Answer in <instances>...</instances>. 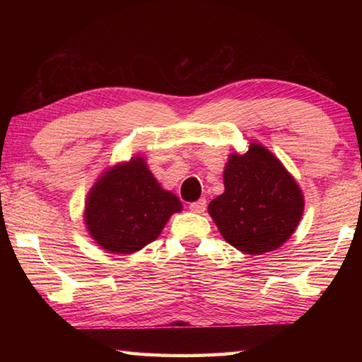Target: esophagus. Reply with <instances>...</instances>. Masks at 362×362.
I'll return each instance as SVG.
<instances>
[{"instance_id": "34e87169", "label": "esophagus", "mask_w": 362, "mask_h": 362, "mask_svg": "<svg viewBox=\"0 0 362 362\" xmlns=\"http://www.w3.org/2000/svg\"><path fill=\"white\" fill-rule=\"evenodd\" d=\"M189 211L196 214H203L206 211V199L201 198L198 201H194V203L189 204Z\"/></svg>"}]
</instances>
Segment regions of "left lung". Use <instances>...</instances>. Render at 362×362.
Instances as JSON below:
<instances>
[{"mask_svg": "<svg viewBox=\"0 0 362 362\" xmlns=\"http://www.w3.org/2000/svg\"><path fill=\"white\" fill-rule=\"evenodd\" d=\"M225 192L209 203L220 235L244 254L262 255L289 240L303 214V194L283 163L260 144L233 153Z\"/></svg>", "mask_w": 362, "mask_h": 362, "instance_id": "1", "label": "left lung"}]
</instances>
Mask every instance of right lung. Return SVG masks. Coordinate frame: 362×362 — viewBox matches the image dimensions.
<instances>
[{
    "label": "right lung",
    "mask_w": 362,
    "mask_h": 362,
    "mask_svg": "<svg viewBox=\"0 0 362 362\" xmlns=\"http://www.w3.org/2000/svg\"><path fill=\"white\" fill-rule=\"evenodd\" d=\"M182 203L150 173L142 156L116 164L90 188L84 223L102 249L132 254L156 240Z\"/></svg>",
    "instance_id": "add662e5"
}]
</instances>
